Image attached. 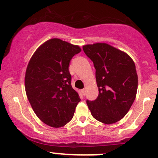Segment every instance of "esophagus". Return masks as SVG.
I'll return each instance as SVG.
<instances>
[{"label":"esophagus","instance_id":"obj_1","mask_svg":"<svg viewBox=\"0 0 158 158\" xmlns=\"http://www.w3.org/2000/svg\"><path fill=\"white\" fill-rule=\"evenodd\" d=\"M81 93L82 94L83 96H85V94H86V90H85V89H81Z\"/></svg>","mask_w":158,"mask_h":158}]
</instances>
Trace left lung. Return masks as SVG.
<instances>
[{"label": "left lung", "mask_w": 158, "mask_h": 158, "mask_svg": "<svg viewBox=\"0 0 158 158\" xmlns=\"http://www.w3.org/2000/svg\"><path fill=\"white\" fill-rule=\"evenodd\" d=\"M96 68L98 96L87 104L96 120L107 124L120 121L135 98L138 75L135 64L128 54L107 43L83 46Z\"/></svg>", "instance_id": "obj_1"}]
</instances>
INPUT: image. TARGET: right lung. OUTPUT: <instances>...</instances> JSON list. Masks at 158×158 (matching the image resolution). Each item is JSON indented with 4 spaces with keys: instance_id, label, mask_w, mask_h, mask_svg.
Wrapping results in <instances>:
<instances>
[{
    "instance_id": "1",
    "label": "right lung",
    "mask_w": 158,
    "mask_h": 158,
    "mask_svg": "<svg viewBox=\"0 0 158 158\" xmlns=\"http://www.w3.org/2000/svg\"><path fill=\"white\" fill-rule=\"evenodd\" d=\"M81 48L54 38L41 45L26 68V96L37 116L48 126L58 128L69 122L80 102L71 86L69 63Z\"/></svg>"
}]
</instances>
